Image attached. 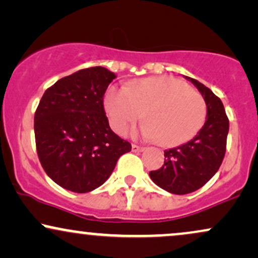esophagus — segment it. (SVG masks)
<instances>
[{
    "label": "esophagus",
    "mask_w": 258,
    "mask_h": 258,
    "mask_svg": "<svg viewBox=\"0 0 258 258\" xmlns=\"http://www.w3.org/2000/svg\"><path fill=\"white\" fill-rule=\"evenodd\" d=\"M145 148L143 147H138V145L136 144H132V151L133 153H142V151H144Z\"/></svg>",
    "instance_id": "esophagus-1"
}]
</instances>
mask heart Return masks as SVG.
<instances>
[{
	"label": "heart",
	"instance_id": "obj_1",
	"mask_svg": "<svg viewBox=\"0 0 258 258\" xmlns=\"http://www.w3.org/2000/svg\"><path fill=\"white\" fill-rule=\"evenodd\" d=\"M103 105L116 133L125 135L144 116L143 136L166 148L191 141L207 117L203 96L184 80L170 76L135 80L127 88L111 85L105 91Z\"/></svg>",
	"mask_w": 258,
	"mask_h": 258
}]
</instances>
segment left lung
Returning a JSON list of instances; mask_svg holds the SVG:
<instances>
[{
  "mask_svg": "<svg viewBox=\"0 0 258 258\" xmlns=\"http://www.w3.org/2000/svg\"><path fill=\"white\" fill-rule=\"evenodd\" d=\"M185 78L206 99V122L191 141L164 151L163 166L149 173L155 184L174 195L191 194L213 178L225 156L229 130L221 99L198 80Z\"/></svg>",
  "mask_w": 258,
  "mask_h": 258,
  "instance_id": "1",
  "label": "left lung"
}]
</instances>
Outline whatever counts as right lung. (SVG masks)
<instances>
[{
  "mask_svg": "<svg viewBox=\"0 0 258 258\" xmlns=\"http://www.w3.org/2000/svg\"><path fill=\"white\" fill-rule=\"evenodd\" d=\"M115 73L104 67L80 70L57 80L40 99L35 137L40 164L52 181L85 194L107 181L131 144L111 131L103 96Z\"/></svg>",
  "mask_w": 258,
  "mask_h": 258,
  "instance_id": "right-lung-1",
  "label": "right lung"
}]
</instances>
